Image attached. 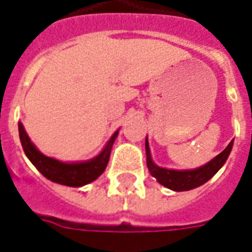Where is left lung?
Instances as JSON below:
<instances>
[{"label":"left lung","instance_id":"1","mask_svg":"<svg viewBox=\"0 0 252 252\" xmlns=\"http://www.w3.org/2000/svg\"><path fill=\"white\" fill-rule=\"evenodd\" d=\"M232 145H234V140L231 141L230 144L225 147V150L221 151L220 154L215 156L211 161H208L199 168L176 171V169L161 168L154 163V160L151 158L148 139H145L147 167L150 169L151 175L156 178V180L164 187L173 189V191H189V189L200 187L202 184L207 183L223 167V164L225 163V160L232 150Z\"/></svg>","mask_w":252,"mask_h":252}]
</instances>
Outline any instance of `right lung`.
I'll use <instances>...</instances> for the list:
<instances>
[{
  "label": "right lung",
  "mask_w": 252,
  "mask_h": 252,
  "mask_svg": "<svg viewBox=\"0 0 252 252\" xmlns=\"http://www.w3.org/2000/svg\"><path fill=\"white\" fill-rule=\"evenodd\" d=\"M18 132H20V140H21L24 152L31 160L32 164L40 171L46 179L50 182L68 186V187H81L85 184L91 183L104 172L109 161L112 145L116 140L119 131L113 133L107 145L100 154L88 160V161H80V163H63L60 160L45 156L37 150L36 145L33 144L24 129L22 123H18Z\"/></svg>",
  "instance_id": "obj_1"
}]
</instances>
